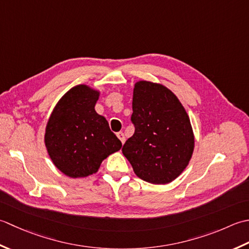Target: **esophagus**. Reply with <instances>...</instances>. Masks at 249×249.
Returning <instances> with one entry per match:
<instances>
[{
    "instance_id": "esophagus-1",
    "label": "esophagus",
    "mask_w": 249,
    "mask_h": 249,
    "mask_svg": "<svg viewBox=\"0 0 249 249\" xmlns=\"http://www.w3.org/2000/svg\"><path fill=\"white\" fill-rule=\"evenodd\" d=\"M117 136H118V139L120 140V142L121 143H124V141H125V138H124V134L123 133V132H118L117 133Z\"/></svg>"
}]
</instances>
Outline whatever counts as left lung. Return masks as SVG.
<instances>
[{"label":"left lung","mask_w":249,"mask_h":249,"mask_svg":"<svg viewBox=\"0 0 249 249\" xmlns=\"http://www.w3.org/2000/svg\"><path fill=\"white\" fill-rule=\"evenodd\" d=\"M132 108L135 131L123 154L141 179L169 184L186 169L194 153L189 116L170 89L146 80L135 83Z\"/></svg>","instance_id":"1"}]
</instances>
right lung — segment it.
Here are the masks:
<instances>
[{
  "label": "right lung",
  "instance_id": "add662e5",
  "mask_svg": "<svg viewBox=\"0 0 249 249\" xmlns=\"http://www.w3.org/2000/svg\"><path fill=\"white\" fill-rule=\"evenodd\" d=\"M100 92L87 85L70 89L54 106L45 131L50 159L72 178L96 173L104 159L123 144L107 120L94 109Z\"/></svg>",
  "mask_w": 249,
  "mask_h": 249
}]
</instances>
